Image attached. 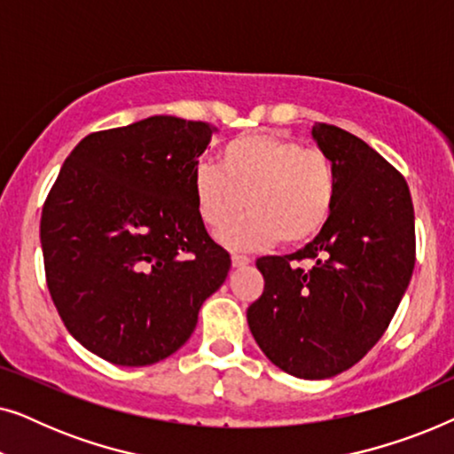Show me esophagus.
Returning <instances> with one entry per match:
<instances>
[{
	"label": "esophagus",
	"mask_w": 454,
	"mask_h": 454,
	"mask_svg": "<svg viewBox=\"0 0 454 454\" xmlns=\"http://www.w3.org/2000/svg\"><path fill=\"white\" fill-rule=\"evenodd\" d=\"M247 264H250V258L247 256H241V254H233L231 256L233 269H241V266H247Z\"/></svg>",
	"instance_id": "34e87169"
}]
</instances>
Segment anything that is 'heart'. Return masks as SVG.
<instances>
[{
    "mask_svg": "<svg viewBox=\"0 0 454 454\" xmlns=\"http://www.w3.org/2000/svg\"><path fill=\"white\" fill-rule=\"evenodd\" d=\"M339 179L331 157L318 148L272 132L241 134L219 151V165L192 171V196L202 223L222 229L240 212L251 213L219 233L229 250H260L281 239L301 247L331 221Z\"/></svg>",
    "mask_w": 454,
    "mask_h": 454,
    "instance_id": "b5f03b06",
    "label": "heart"
}]
</instances>
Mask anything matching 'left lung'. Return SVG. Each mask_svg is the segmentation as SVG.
Listing matches in <instances>:
<instances>
[{"label": "left lung", "instance_id": "1", "mask_svg": "<svg viewBox=\"0 0 454 454\" xmlns=\"http://www.w3.org/2000/svg\"><path fill=\"white\" fill-rule=\"evenodd\" d=\"M312 138L337 171V204L303 250L258 258L264 291L247 326L277 368L325 380L356 365L393 320L413 275L415 216L405 177L362 138L328 123Z\"/></svg>", "mask_w": 454, "mask_h": 454}]
</instances>
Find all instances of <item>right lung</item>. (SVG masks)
I'll return each mask as SVG.
<instances>
[{
	"mask_svg": "<svg viewBox=\"0 0 454 454\" xmlns=\"http://www.w3.org/2000/svg\"><path fill=\"white\" fill-rule=\"evenodd\" d=\"M216 128L153 115L89 134L41 215L51 300L74 339L115 365H151L194 333L231 258L210 239L192 171Z\"/></svg>",
	"mask_w": 454,
	"mask_h": 454,
	"instance_id": "1",
	"label": "right lung"
}]
</instances>
